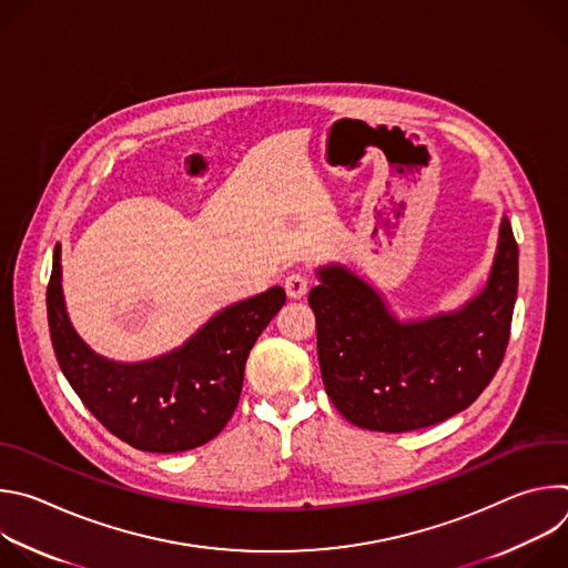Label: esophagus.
Wrapping results in <instances>:
<instances>
[{
    "mask_svg": "<svg viewBox=\"0 0 568 568\" xmlns=\"http://www.w3.org/2000/svg\"><path fill=\"white\" fill-rule=\"evenodd\" d=\"M310 283H312L310 274H305V272H292V274L285 278V292H287L290 298H301V296L307 294Z\"/></svg>",
    "mask_w": 568,
    "mask_h": 568,
    "instance_id": "34e87169",
    "label": "esophagus"
}]
</instances>
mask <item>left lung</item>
I'll use <instances>...</instances> for the list:
<instances>
[{"label":"left lung","mask_w":568,"mask_h":568,"mask_svg":"<svg viewBox=\"0 0 568 568\" xmlns=\"http://www.w3.org/2000/svg\"><path fill=\"white\" fill-rule=\"evenodd\" d=\"M323 386L353 425L399 434L467 409L501 366L517 301L519 250L501 217L490 276L460 307L399 318L384 294L342 263L316 267Z\"/></svg>","instance_id":"8db88e82"}]
</instances>
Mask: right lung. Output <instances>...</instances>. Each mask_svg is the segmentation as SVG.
I'll use <instances>...</instances> for the list:
<instances>
[{"label": "right lung", "instance_id": "right-lung-1", "mask_svg": "<svg viewBox=\"0 0 568 568\" xmlns=\"http://www.w3.org/2000/svg\"><path fill=\"white\" fill-rule=\"evenodd\" d=\"M285 303L274 285L215 312L182 346L143 362H114L71 326L60 245L47 287L51 344L62 375L94 418L128 445L175 454L215 438L233 416L252 346Z\"/></svg>", "mask_w": 568, "mask_h": 568}]
</instances>
